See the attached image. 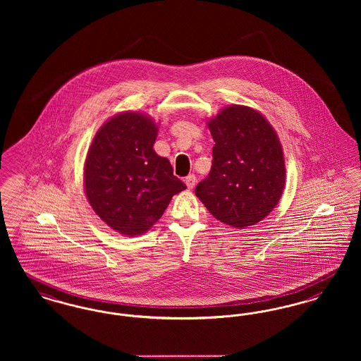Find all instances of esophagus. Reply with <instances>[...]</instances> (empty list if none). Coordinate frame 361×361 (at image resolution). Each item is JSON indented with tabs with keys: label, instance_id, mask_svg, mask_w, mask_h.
<instances>
[{
	"label": "esophagus",
	"instance_id": "esophagus-1",
	"mask_svg": "<svg viewBox=\"0 0 361 361\" xmlns=\"http://www.w3.org/2000/svg\"><path fill=\"white\" fill-rule=\"evenodd\" d=\"M195 182H197V179H195V175H188L186 178H185V183H186V186L189 188V189H192L194 186H195Z\"/></svg>",
	"mask_w": 361,
	"mask_h": 361
}]
</instances>
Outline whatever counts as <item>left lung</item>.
<instances>
[{
	"label": "left lung",
	"mask_w": 361,
	"mask_h": 361,
	"mask_svg": "<svg viewBox=\"0 0 361 361\" xmlns=\"http://www.w3.org/2000/svg\"><path fill=\"white\" fill-rule=\"evenodd\" d=\"M212 169L195 195L221 223L254 226L277 205L285 185L283 148L258 111L229 106L208 122Z\"/></svg>",
	"instance_id": "8db88e82"
}]
</instances>
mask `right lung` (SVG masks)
<instances>
[{
  "label": "right lung",
  "instance_id": "obj_1",
  "mask_svg": "<svg viewBox=\"0 0 361 361\" xmlns=\"http://www.w3.org/2000/svg\"><path fill=\"white\" fill-rule=\"evenodd\" d=\"M157 128L145 115L123 113L96 133L84 170L85 194L96 214L122 235L147 232L172 195L186 189L166 157L153 151Z\"/></svg>",
  "mask_w": 361,
  "mask_h": 361
}]
</instances>
